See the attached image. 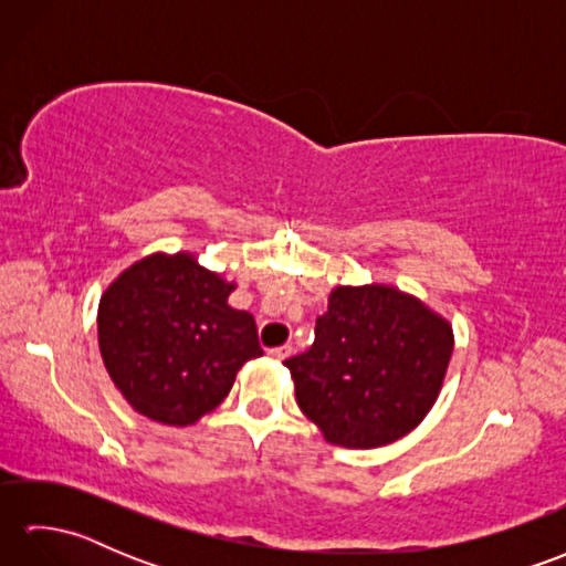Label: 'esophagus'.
I'll return each instance as SVG.
<instances>
[{"label": "esophagus", "mask_w": 566, "mask_h": 566, "mask_svg": "<svg viewBox=\"0 0 566 566\" xmlns=\"http://www.w3.org/2000/svg\"><path fill=\"white\" fill-rule=\"evenodd\" d=\"M272 359H286L292 355V345H282V347H272V350L268 353Z\"/></svg>", "instance_id": "obj_1"}]
</instances>
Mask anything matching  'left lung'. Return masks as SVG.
I'll use <instances>...</instances> for the list:
<instances>
[{
	"instance_id": "1",
	"label": "left lung",
	"mask_w": 566,
	"mask_h": 566,
	"mask_svg": "<svg viewBox=\"0 0 566 566\" xmlns=\"http://www.w3.org/2000/svg\"><path fill=\"white\" fill-rule=\"evenodd\" d=\"M452 323L394 284H338L311 350L286 359L296 403L331 444L371 450L411 432L438 401Z\"/></svg>"
}]
</instances>
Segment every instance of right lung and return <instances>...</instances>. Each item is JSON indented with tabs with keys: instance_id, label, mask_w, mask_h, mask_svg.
<instances>
[{
	"instance_id": "right-lung-1",
	"label": "right lung",
	"mask_w": 566,
	"mask_h": 566,
	"mask_svg": "<svg viewBox=\"0 0 566 566\" xmlns=\"http://www.w3.org/2000/svg\"><path fill=\"white\" fill-rule=\"evenodd\" d=\"M235 282L191 252H153L99 298L104 367L128 406L163 426H195L262 355L255 318L228 304Z\"/></svg>"
}]
</instances>
